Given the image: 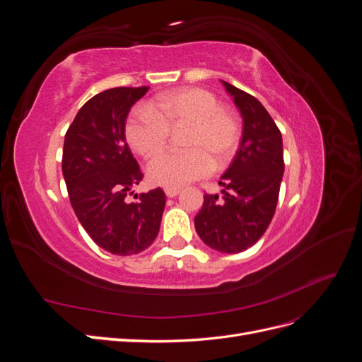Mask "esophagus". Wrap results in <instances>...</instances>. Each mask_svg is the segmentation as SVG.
<instances>
[{
    "mask_svg": "<svg viewBox=\"0 0 362 362\" xmlns=\"http://www.w3.org/2000/svg\"><path fill=\"white\" fill-rule=\"evenodd\" d=\"M180 189H164V193H166L168 198H175V196L180 194Z\"/></svg>",
    "mask_w": 362,
    "mask_h": 362,
    "instance_id": "esophagus-1",
    "label": "esophagus"
}]
</instances>
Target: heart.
Segmentation results:
<instances>
[{
  "label": "heart",
  "mask_w": 362,
  "mask_h": 362,
  "mask_svg": "<svg viewBox=\"0 0 362 362\" xmlns=\"http://www.w3.org/2000/svg\"><path fill=\"white\" fill-rule=\"evenodd\" d=\"M189 125L184 151H166L148 164V178L166 189H180L202 178L234 156L240 140L237 119L222 110L217 98L199 87L163 93L131 113L125 124L129 146L141 157H154L166 145L169 128Z\"/></svg>",
  "instance_id": "obj_1"
}]
</instances>
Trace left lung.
<instances>
[{
    "label": "left lung",
    "mask_w": 362,
    "mask_h": 362,
    "mask_svg": "<svg viewBox=\"0 0 362 362\" xmlns=\"http://www.w3.org/2000/svg\"><path fill=\"white\" fill-rule=\"evenodd\" d=\"M243 119V134L231 166L221 177L222 198L204 194L194 217L202 242L223 254L254 246L275 214L284 175L282 136L262 104L222 81Z\"/></svg>",
    "instance_id": "left-lung-1"
}]
</instances>
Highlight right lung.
<instances>
[{
	"mask_svg": "<svg viewBox=\"0 0 362 362\" xmlns=\"http://www.w3.org/2000/svg\"><path fill=\"white\" fill-rule=\"evenodd\" d=\"M149 87H115L95 95L64 136L62 170L69 201L93 242L113 255H134L158 235L166 194H134L141 173L125 139L127 116Z\"/></svg>",
	"mask_w": 362,
	"mask_h": 362,
	"instance_id": "right-lung-1",
	"label": "right lung"
}]
</instances>
